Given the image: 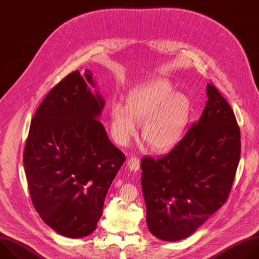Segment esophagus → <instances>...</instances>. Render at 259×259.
I'll return each mask as SVG.
<instances>
[{
	"label": "esophagus",
	"mask_w": 259,
	"mask_h": 259,
	"mask_svg": "<svg viewBox=\"0 0 259 259\" xmlns=\"http://www.w3.org/2000/svg\"><path fill=\"white\" fill-rule=\"evenodd\" d=\"M128 166H129V169L131 171H134L136 172L138 169H139V159L137 157H131L129 160H128Z\"/></svg>",
	"instance_id": "esophagus-1"
}]
</instances>
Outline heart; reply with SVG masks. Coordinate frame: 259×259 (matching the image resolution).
Returning <instances> with one entry per match:
<instances>
[{
  "instance_id": "b5f03b06",
  "label": "heart",
  "mask_w": 259,
  "mask_h": 259,
  "mask_svg": "<svg viewBox=\"0 0 259 259\" xmlns=\"http://www.w3.org/2000/svg\"><path fill=\"white\" fill-rule=\"evenodd\" d=\"M193 112L190 97L176 92L166 79H157L133 88L126 105L115 102L110 106L112 131L119 143H126L142 124L144 143L155 152L174 147L186 133Z\"/></svg>"
}]
</instances>
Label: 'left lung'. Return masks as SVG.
I'll list each match as a JSON object with an SVG mask.
<instances>
[{
    "mask_svg": "<svg viewBox=\"0 0 259 259\" xmlns=\"http://www.w3.org/2000/svg\"><path fill=\"white\" fill-rule=\"evenodd\" d=\"M198 123L171 152L143 157L141 187L150 232L179 241L196 232L228 200L241 156V134L228 101L212 84Z\"/></svg>",
    "mask_w": 259,
    "mask_h": 259,
    "instance_id": "1",
    "label": "left lung"
}]
</instances>
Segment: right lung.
<instances>
[{
  "label": "right lung",
  "instance_id": "right-lung-1",
  "mask_svg": "<svg viewBox=\"0 0 259 259\" xmlns=\"http://www.w3.org/2000/svg\"><path fill=\"white\" fill-rule=\"evenodd\" d=\"M92 72L72 71L31 119L23 153L30 199L51 229L68 238L95 231L108 189L125 161L98 120L103 97Z\"/></svg>",
  "mask_w": 259,
  "mask_h": 259
}]
</instances>
